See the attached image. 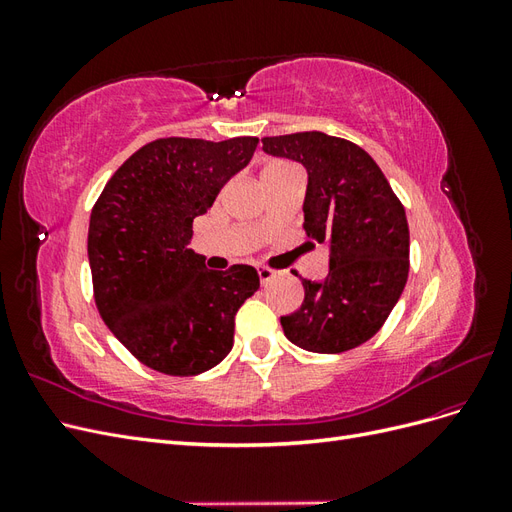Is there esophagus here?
I'll use <instances>...</instances> for the list:
<instances>
[{
  "instance_id": "obj_1",
  "label": "esophagus",
  "mask_w": 512,
  "mask_h": 512,
  "mask_svg": "<svg viewBox=\"0 0 512 512\" xmlns=\"http://www.w3.org/2000/svg\"><path fill=\"white\" fill-rule=\"evenodd\" d=\"M258 277H260V284L267 286L271 280H275L277 273L273 269H267V267H258Z\"/></svg>"
}]
</instances>
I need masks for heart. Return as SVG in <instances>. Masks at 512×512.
Wrapping results in <instances>:
<instances>
[{"mask_svg": "<svg viewBox=\"0 0 512 512\" xmlns=\"http://www.w3.org/2000/svg\"><path fill=\"white\" fill-rule=\"evenodd\" d=\"M275 166H277V164H275Z\"/></svg>", "mask_w": 512, "mask_h": 512, "instance_id": "b5f03b06", "label": "heart"}]
</instances>
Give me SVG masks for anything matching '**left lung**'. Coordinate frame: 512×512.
Returning <instances> with one entry per match:
<instances>
[{
    "label": "left lung",
    "mask_w": 512,
    "mask_h": 512,
    "mask_svg": "<svg viewBox=\"0 0 512 512\" xmlns=\"http://www.w3.org/2000/svg\"><path fill=\"white\" fill-rule=\"evenodd\" d=\"M262 151L307 170L303 228L329 247V275L301 280L303 305L282 316L286 337L307 352L365 344L393 312L408 282L406 209L365 149L324 132L265 136Z\"/></svg>",
    "instance_id": "8db88e82"
}]
</instances>
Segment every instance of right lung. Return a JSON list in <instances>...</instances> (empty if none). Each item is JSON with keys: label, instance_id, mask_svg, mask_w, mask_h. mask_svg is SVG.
Segmentation results:
<instances>
[{"label": "right lung", "instance_id": "add662e5", "mask_svg": "<svg viewBox=\"0 0 512 512\" xmlns=\"http://www.w3.org/2000/svg\"><path fill=\"white\" fill-rule=\"evenodd\" d=\"M258 138H160L123 162L91 211L87 256L98 312L143 365L198 376L226 359L254 267L209 271L192 222L250 164Z\"/></svg>", "mask_w": 512, "mask_h": 512}]
</instances>
